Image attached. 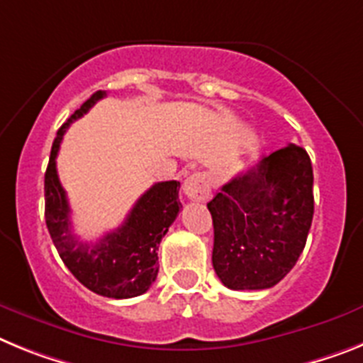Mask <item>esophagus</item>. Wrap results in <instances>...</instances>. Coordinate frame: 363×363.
<instances>
[{
  "mask_svg": "<svg viewBox=\"0 0 363 363\" xmlns=\"http://www.w3.org/2000/svg\"><path fill=\"white\" fill-rule=\"evenodd\" d=\"M182 191L188 199L191 201H208L210 194H212V184H210V177L206 173H191L190 177H186L184 184H182Z\"/></svg>",
  "mask_w": 363,
  "mask_h": 363,
  "instance_id": "obj_1",
  "label": "esophagus"
}]
</instances>
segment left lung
<instances>
[{"mask_svg":"<svg viewBox=\"0 0 363 363\" xmlns=\"http://www.w3.org/2000/svg\"><path fill=\"white\" fill-rule=\"evenodd\" d=\"M313 164L289 144L238 173L208 203L213 270L232 291H263L298 261L313 223Z\"/></svg>","mask_w":363,"mask_h":363,"instance_id":"8db88e82","label":"left lung"}]
</instances>
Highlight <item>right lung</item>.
I'll return each mask as SVG.
<instances>
[{"label":"right lung","mask_w":363,"mask_h":363,"mask_svg":"<svg viewBox=\"0 0 363 363\" xmlns=\"http://www.w3.org/2000/svg\"><path fill=\"white\" fill-rule=\"evenodd\" d=\"M104 96V91H96L56 133L45 172V223L60 257L82 285L106 298L125 299L144 294L157 279L160 239L182 208L179 201L181 182L166 181L151 186L135 203L122 226L96 242H84L72 234L71 208L60 184L56 157L69 124L86 115Z\"/></svg>","instance_id":"add662e5"}]
</instances>
